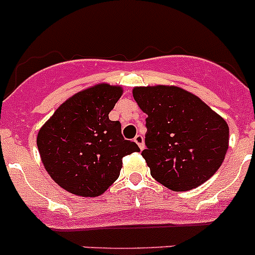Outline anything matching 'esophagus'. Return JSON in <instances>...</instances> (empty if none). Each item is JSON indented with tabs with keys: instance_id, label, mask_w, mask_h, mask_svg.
Returning a JSON list of instances; mask_svg holds the SVG:
<instances>
[{
	"instance_id": "esophagus-1",
	"label": "esophagus",
	"mask_w": 255,
	"mask_h": 255,
	"mask_svg": "<svg viewBox=\"0 0 255 255\" xmlns=\"http://www.w3.org/2000/svg\"><path fill=\"white\" fill-rule=\"evenodd\" d=\"M134 142L137 143L138 147H139L140 149H143V148H144V139H143V137L140 134L135 135V137H134Z\"/></svg>"
}]
</instances>
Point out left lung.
I'll return each mask as SVG.
<instances>
[{
	"label": "left lung",
	"mask_w": 255,
	"mask_h": 255,
	"mask_svg": "<svg viewBox=\"0 0 255 255\" xmlns=\"http://www.w3.org/2000/svg\"><path fill=\"white\" fill-rule=\"evenodd\" d=\"M145 118L143 158L157 182L183 192L208 180L228 150L229 127L201 98L169 86L137 87Z\"/></svg>",
	"instance_id": "left-lung-1"
}]
</instances>
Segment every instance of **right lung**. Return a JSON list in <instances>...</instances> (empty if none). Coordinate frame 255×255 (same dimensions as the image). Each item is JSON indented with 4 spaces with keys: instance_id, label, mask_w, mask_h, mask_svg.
Masks as SVG:
<instances>
[{
    "instance_id": "obj_1",
    "label": "right lung",
    "mask_w": 255,
    "mask_h": 255,
    "mask_svg": "<svg viewBox=\"0 0 255 255\" xmlns=\"http://www.w3.org/2000/svg\"><path fill=\"white\" fill-rule=\"evenodd\" d=\"M102 83L77 93L57 108L39 129L37 147L52 179L70 193L98 197L120 177L122 159L139 152L123 138L121 123L108 118L122 96Z\"/></svg>"
}]
</instances>
